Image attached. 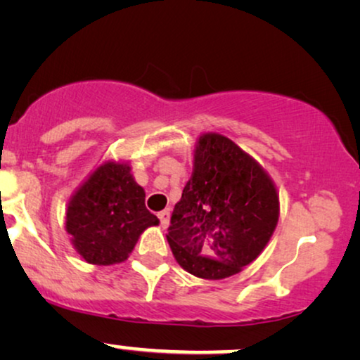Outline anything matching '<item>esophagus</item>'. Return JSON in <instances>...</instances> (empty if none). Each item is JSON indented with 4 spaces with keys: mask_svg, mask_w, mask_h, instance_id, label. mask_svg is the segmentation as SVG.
Listing matches in <instances>:
<instances>
[{
    "mask_svg": "<svg viewBox=\"0 0 360 360\" xmlns=\"http://www.w3.org/2000/svg\"><path fill=\"white\" fill-rule=\"evenodd\" d=\"M159 219H160L162 228H167V226H169V223H170V210L160 211V213H159Z\"/></svg>",
    "mask_w": 360,
    "mask_h": 360,
    "instance_id": "1",
    "label": "esophagus"
}]
</instances>
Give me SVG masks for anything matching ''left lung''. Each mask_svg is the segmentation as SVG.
<instances>
[{
    "label": "left lung",
    "mask_w": 360,
    "mask_h": 360,
    "mask_svg": "<svg viewBox=\"0 0 360 360\" xmlns=\"http://www.w3.org/2000/svg\"><path fill=\"white\" fill-rule=\"evenodd\" d=\"M278 221L272 180L219 134L200 137L193 175L170 218L176 262L201 278H226L257 259Z\"/></svg>",
    "instance_id": "obj_1"
}]
</instances>
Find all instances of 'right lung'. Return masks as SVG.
Returning a JSON list of instances; mask_svg holds the SVG:
<instances>
[{
	"instance_id": "right-lung-1",
	"label": "right lung",
	"mask_w": 360,
	"mask_h": 360,
	"mask_svg": "<svg viewBox=\"0 0 360 360\" xmlns=\"http://www.w3.org/2000/svg\"><path fill=\"white\" fill-rule=\"evenodd\" d=\"M159 224L146 208V193L127 164H105L73 195L67 233L77 252L95 265L122 262L149 226Z\"/></svg>"
}]
</instances>
